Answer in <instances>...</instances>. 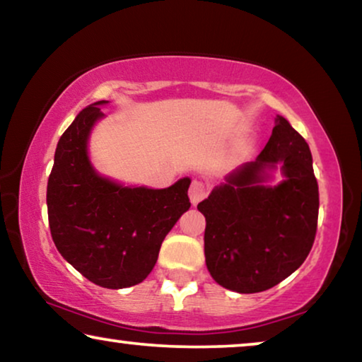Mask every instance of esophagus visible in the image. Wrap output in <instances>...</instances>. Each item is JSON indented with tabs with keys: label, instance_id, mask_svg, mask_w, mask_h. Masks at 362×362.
Returning <instances> with one entry per match:
<instances>
[{
	"label": "esophagus",
	"instance_id": "34e87169",
	"mask_svg": "<svg viewBox=\"0 0 362 362\" xmlns=\"http://www.w3.org/2000/svg\"><path fill=\"white\" fill-rule=\"evenodd\" d=\"M208 193V187L205 183L200 182V180H193L192 185H190V190H188V195H190V200L193 205H197L198 202H202L203 198L206 197Z\"/></svg>",
	"mask_w": 362,
	"mask_h": 362
}]
</instances>
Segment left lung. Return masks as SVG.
<instances>
[{
    "label": "left lung",
    "instance_id": "left-lung-1",
    "mask_svg": "<svg viewBox=\"0 0 362 362\" xmlns=\"http://www.w3.org/2000/svg\"><path fill=\"white\" fill-rule=\"evenodd\" d=\"M281 164L286 180L261 186L263 169ZM318 182L307 141L282 116L257 159L198 203L206 220L205 261L221 287L256 293L281 284L312 251Z\"/></svg>",
    "mask_w": 362,
    "mask_h": 362
}]
</instances>
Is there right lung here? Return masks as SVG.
I'll list each match as a JSON object with an SVG mask.
<instances>
[{
	"label": "right lung",
	"mask_w": 362,
	"mask_h": 362,
	"mask_svg": "<svg viewBox=\"0 0 362 362\" xmlns=\"http://www.w3.org/2000/svg\"><path fill=\"white\" fill-rule=\"evenodd\" d=\"M96 101L80 111L59 139L47 182V213L55 247L81 276L105 288L144 281L160 244L190 208V179L169 188L121 187L90 165L86 141L103 116Z\"/></svg>",
	"instance_id": "right-lung-1"
}]
</instances>
